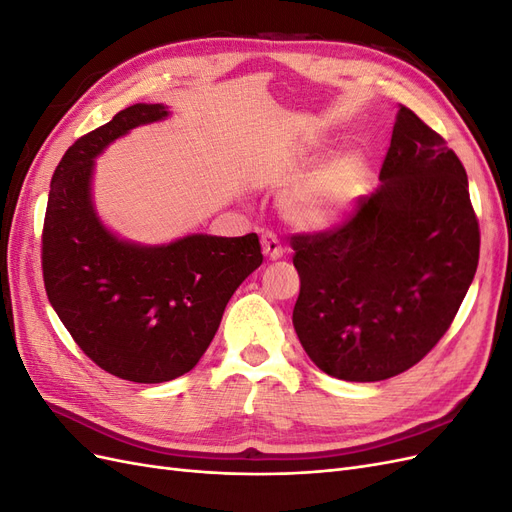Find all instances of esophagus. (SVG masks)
<instances>
[{
	"instance_id": "34e87169",
	"label": "esophagus",
	"mask_w": 512,
	"mask_h": 512,
	"mask_svg": "<svg viewBox=\"0 0 512 512\" xmlns=\"http://www.w3.org/2000/svg\"><path fill=\"white\" fill-rule=\"evenodd\" d=\"M260 245H262V254H265L269 260H277L284 256V247H282L280 239L273 235V232H262Z\"/></svg>"
}]
</instances>
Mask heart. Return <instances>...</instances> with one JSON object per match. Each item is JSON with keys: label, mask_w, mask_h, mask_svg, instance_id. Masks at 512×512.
Masks as SVG:
<instances>
[{"label": "heart", "mask_w": 512, "mask_h": 512, "mask_svg": "<svg viewBox=\"0 0 512 512\" xmlns=\"http://www.w3.org/2000/svg\"><path fill=\"white\" fill-rule=\"evenodd\" d=\"M365 166L359 156L344 153L316 168L284 192V218L305 230H320L342 222L361 198Z\"/></svg>", "instance_id": "heart-1"}]
</instances>
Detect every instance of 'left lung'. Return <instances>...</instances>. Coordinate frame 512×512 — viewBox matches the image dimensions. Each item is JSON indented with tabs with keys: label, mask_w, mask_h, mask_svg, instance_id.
<instances>
[{
	"label": "left lung",
	"mask_w": 512,
	"mask_h": 512,
	"mask_svg": "<svg viewBox=\"0 0 512 512\" xmlns=\"http://www.w3.org/2000/svg\"><path fill=\"white\" fill-rule=\"evenodd\" d=\"M380 181L346 222L290 237L301 280L294 331L324 374L348 382L393 378L421 361L478 267L466 168L404 104Z\"/></svg>",
	"instance_id": "obj_1"
}]
</instances>
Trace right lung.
I'll return each mask as SVG.
<instances>
[{"label": "right lung", "instance_id": "obj_1", "mask_svg": "<svg viewBox=\"0 0 512 512\" xmlns=\"http://www.w3.org/2000/svg\"><path fill=\"white\" fill-rule=\"evenodd\" d=\"M166 115L162 104H134L81 136L55 168L42 228L44 288L59 320L98 367L143 384L188 374L232 292L262 262L256 232L147 247L117 239L98 220L94 158L115 138Z\"/></svg>", "mask_w": 512, "mask_h": 512}]
</instances>
